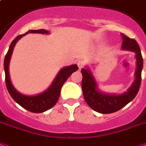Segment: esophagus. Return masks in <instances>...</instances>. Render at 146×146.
Here are the masks:
<instances>
[{"label": "esophagus", "mask_w": 146, "mask_h": 146, "mask_svg": "<svg viewBox=\"0 0 146 146\" xmlns=\"http://www.w3.org/2000/svg\"><path fill=\"white\" fill-rule=\"evenodd\" d=\"M77 65H78L79 69L80 70V69H82V68L84 67V66H85V62H84L83 60H80V61L77 62Z\"/></svg>", "instance_id": "obj_1"}]
</instances>
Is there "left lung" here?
I'll return each mask as SVG.
<instances>
[{
    "label": "left lung",
    "mask_w": 146,
    "mask_h": 146,
    "mask_svg": "<svg viewBox=\"0 0 146 146\" xmlns=\"http://www.w3.org/2000/svg\"><path fill=\"white\" fill-rule=\"evenodd\" d=\"M123 38L122 48L130 50L136 53L137 70L135 72V80L133 85L128 89V92L121 95H110L98 91L97 84L89 69H82V90L84 100L95 111L101 114H110L117 111L133 100L139 92L142 81V70L143 67V59L139 44L134 38H131L121 33Z\"/></svg>",
    "instance_id": "left-lung-1"
}]
</instances>
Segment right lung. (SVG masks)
I'll list each match as a JSON object with an SVG mask.
<instances>
[{"label":"right lung","mask_w":146,"mask_h":146,"mask_svg":"<svg viewBox=\"0 0 146 146\" xmlns=\"http://www.w3.org/2000/svg\"><path fill=\"white\" fill-rule=\"evenodd\" d=\"M27 33H41V34H48V32L45 29H39V30H29L26 33L23 35H20L13 40L12 42L11 43V46L9 49L7 51L5 58H4V72H5V83H6V87L9 92L11 98L15 100V102L21 105L22 108L26 109L28 111L33 113H42L52 108V107L56 104L57 100L59 99L60 91L62 88V85L70 76L79 68L77 65H72L70 66L63 68L60 70L59 74L57 75L56 78L55 79L53 84L48 88L46 91H45L41 94L36 95V96H25L18 93L15 87H13L12 84L11 82L9 76V62L14 47L15 46V43L18 42V39H20L23 35H26Z\"/></svg>","instance_id":"obj_1"}]
</instances>
